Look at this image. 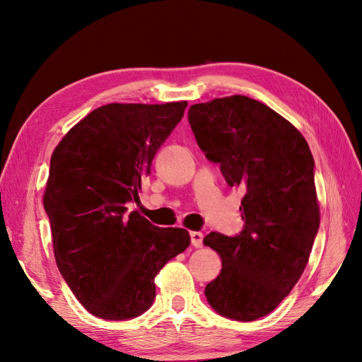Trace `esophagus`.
<instances>
[{"instance_id": "1", "label": "esophagus", "mask_w": 362, "mask_h": 362, "mask_svg": "<svg viewBox=\"0 0 362 362\" xmlns=\"http://www.w3.org/2000/svg\"><path fill=\"white\" fill-rule=\"evenodd\" d=\"M191 244L194 245V247H202L204 245V233L202 232H191Z\"/></svg>"}]
</instances>
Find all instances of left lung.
<instances>
[{
  "instance_id": "left-lung-1",
  "label": "left lung",
  "mask_w": 362,
  "mask_h": 362,
  "mask_svg": "<svg viewBox=\"0 0 362 362\" xmlns=\"http://www.w3.org/2000/svg\"><path fill=\"white\" fill-rule=\"evenodd\" d=\"M193 134L230 187H241L240 235L211 232L204 244L222 259L206 284L213 310L250 322L280 305L302 276L320 222L310 146L271 107L233 95L193 104Z\"/></svg>"
}]
</instances>
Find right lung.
<instances>
[{
    "mask_svg": "<svg viewBox=\"0 0 362 362\" xmlns=\"http://www.w3.org/2000/svg\"><path fill=\"white\" fill-rule=\"evenodd\" d=\"M188 103H112L88 113L56 146L43 206L54 258L83 308L96 317L140 316L156 298V276L185 250V228H160L127 202L138 201L152 158Z\"/></svg>",
    "mask_w": 362,
    "mask_h": 362,
    "instance_id": "1",
    "label": "right lung"
}]
</instances>
